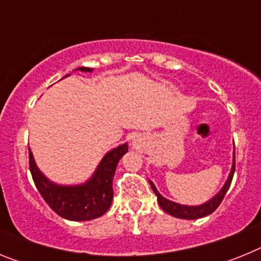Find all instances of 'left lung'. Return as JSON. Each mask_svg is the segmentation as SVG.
Masks as SVG:
<instances>
[{
  "label": "left lung",
  "instance_id": "8db88e82",
  "mask_svg": "<svg viewBox=\"0 0 261 261\" xmlns=\"http://www.w3.org/2000/svg\"><path fill=\"white\" fill-rule=\"evenodd\" d=\"M234 171H235V155H234V162H232L231 172H230L229 179H227V181L225 183V186L222 187V190L217 193L213 199L209 200V201L205 202V204L199 205V206H187V205H180V204H176V202L170 201V200L165 199L163 196L159 195L155 186H154L151 181H150V186L151 188H153L154 193L156 195V200H158L159 206H161L166 213L171 214V216L176 217V218H183V220H197V218H201V217H205V216H208V214L213 213V212L220 206L223 197H225L226 192H227V190L230 188L232 176H234Z\"/></svg>",
  "mask_w": 261,
  "mask_h": 261
}]
</instances>
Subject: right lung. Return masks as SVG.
<instances>
[{
	"label": "right lung",
	"mask_w": 261,
	"mask_h": 261,
	"mask_svg": "<svg viewBox=\"0 0 261 261\" xmlns=\"http://www.w3.org/2000/svg\"><path fill=\"white\" fill-rule=\"evenodd\" d=\"M81 71H91L90 68H78ZM30 171L41 197L55 213L70 221H89L103 216L111 206L116 166L120 158L128 151V145H120L105 155L95 174L87 183L75 187L53 184L36 167L31 150L29 149Z\"/></svg>",
	"instance_id": "add662e5"
}]
</instances>
